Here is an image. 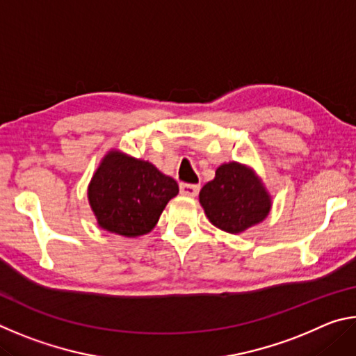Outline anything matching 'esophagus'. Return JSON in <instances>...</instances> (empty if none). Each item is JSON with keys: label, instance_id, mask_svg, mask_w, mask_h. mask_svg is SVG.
<instances>
[{"label": "esophagus", "instance_id": "34e87169", "mask_svg": "<svg viewBox=\"0 0 356 356\" xmlns=\"http://www.w3.org/2000/svg\"><path fill=\"white\" fill-rule=\"evenodd\" d=\"M201 185H196V184H180V193L185 196H191L195 197L197 193H200Z\"/></svg>", "mask_w": 356, "mask_h": 356}]
</instances>
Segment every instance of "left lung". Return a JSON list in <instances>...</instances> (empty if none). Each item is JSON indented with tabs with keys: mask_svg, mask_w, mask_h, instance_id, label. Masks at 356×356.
<instances>
[{
	"mask_svg": "<svg viewBox=\"0 0 356 356\" xmlns=\"http://www.w3.org/2000/svg\"><path fill=\"white\" fill-rule=\"evenodd\" d=\"M200 202L212 225L229 234L243 232L270 212V197L254 174L238 163L221 165L202 186Z\"/></svg>",
	"mask_w": 356,
	"mask_h": 356,
	"instance_id": "obj_1",
	"label": "left lung"
}]
</instances>
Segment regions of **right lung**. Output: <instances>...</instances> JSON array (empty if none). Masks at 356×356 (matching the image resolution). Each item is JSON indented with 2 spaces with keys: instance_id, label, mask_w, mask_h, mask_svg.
<instances>
[{
  "instance_id": "right-lung-1",
  "label": "right lung",
  "mask_w": 356,
  "mask_h": 356,
  "mask_svg": "<svg viewBox=\"0 0 356 356\" xmlns=\"http://www.w3.org/2000/svg\"><path fill=\"white\" fill-rule=\"evenodd\" d=\"M177 193L176 180L149 161L110 152L94 174L88 196L99 226L119 236L138 237L152 231Z\"/></svg>"
}]
</instances>
